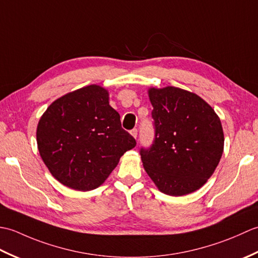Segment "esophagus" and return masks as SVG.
I'll use <instances>...</instances> for the list:
<instances>
[{"label":"esophagus","mask_w":258,"mask_h":258,"mask_svg":"<svg viewBox=\"0 0 258 258\" xmlns=\"http://www.w3.org/2000/svg\"><path fill=\"white\" fill-rule=\"evenodd\" d=\"M131 134H132V136L133 138H138V134H139V131H138V128H133L132 131H131Z\"/></svg>","instance_id":"34e87169"}]
</instances>
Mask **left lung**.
I'll return each mask as SVG.
<instances>
[{
	"label": "left lung",
	"mask_w": 258,
	"mask_h": 258,
	"mask_svg": "<svg viewBox=\"0 0 258 258\" xmlns=\"http://www.w3.org/2000/svg\"><path fill=\"white\" fill-rule=\"evenodd\" d=\"M154 140L140 154L146 173L161 191L172 196L202 187L223 154L221 119L194 93L178 87L151 89Z\"/></svg>",
	"instance_id": "obj_1"
}]
</instances>
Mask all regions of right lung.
Here are the masks:
<instances>
[{
	"mask_svg": "<svg viewBox=\"0 0 258 258\" xmlns=\"http://www.w3.org/2000/svg\"><path fill=\"white\" fill-rule=\"evenodd\" d=\"M37 147L48 171L59 183L91 190L104 183L136 141L122 128L108 93L90 85L59 97L42 115Z\"/></svg>",
	"mask_w": 258,
	"mask_h": 258,
	"instance_id": "add662e5",
	"label": "right lung"
}]
</instances>
